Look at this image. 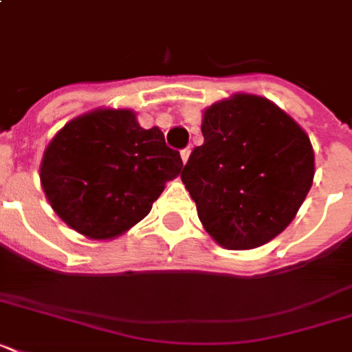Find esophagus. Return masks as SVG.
<instances>
[{
    "label": "esophagus",
    "instance_id": "obj_1",
    "mask_svg": "<svg viewBox=\"0 0 352 352\" xmlns=\"http://www.w3.org/2000/svg\"><path fill=\"white\" fill-rule=\"evenodd\" d=\"M190 153H192V149H190V148L181 149V159H182V162H186V160L190 159Z\"/></svg>",
    "mask_w": 352,
    "mask_h": 352
}]
</instances>
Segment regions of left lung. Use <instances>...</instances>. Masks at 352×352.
<instances>
[{
    "instance_id": "obj_1",
    "label": "left lung",
    "mask_w": 352,
    "mask_h": 352,
    "mask_svg": "<svg viewBox=\"0 0 352 352\" xmlns=\"http://www.w3.org/2000/svg\"><path fill=\"white\" fill-rule=\"evenodd\" d=\"M204 144L181 173L206 232L250 250L289 226L314 179L307 133L267 98L235 95L204 111Z\"/></svg>"
}]
</instances>
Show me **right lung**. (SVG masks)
<instances>
[{
	"label": "right lung",
	"mask_w": 352,
	"mask_h": 352,
	"mask_svg": "<svg viewBox=\"0 0 352 352\" xmlns=\"http://www.w3.org/2000/svg\"><path fill=\"white\" fill-rule=\"evenodd\" d=\"M181 170V155L159 127H140L129 109H96L58 131L40 179L63 223L91 239H111L142 221Z\"/></svg>",
	"instance_id": "add662e5"
}]
</instances>
